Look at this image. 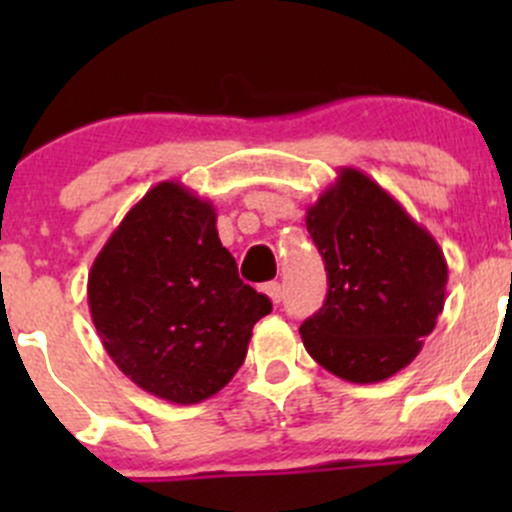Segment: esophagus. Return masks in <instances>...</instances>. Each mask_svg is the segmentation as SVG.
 <instances>
[{
    "mask_svg": "<svg viewBox=\"0 0 512 512\" xmlns=\"http://www.w3.org/2000/svg\"><path fill=\"white\" fill-rule=\"evenodd\" d=\"M262 292H265L267 297L272 299V304H277L282 299V285H280V282H267V285H262Z\"/></svg>",
    "mask_w": 512,
    "mask_h": 512,
    "instance_id": "1",
    "label": "esophagus"
}]
</instances>
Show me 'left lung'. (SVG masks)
I'll return each mask as SVG.
<instances>
[{"mask_svg": "<svg viewBox=\"0 0 512 512\" xmlns=\"http://www.w3.org/2000/svg\"><path fill=\"white\" fill-rule=\"evenodd\" d=\"M329 292L299 327L309 356L352 384H376L421 352L446 302L448 265L431 232L356 168L307 208Z\"/></svg>", "mask_w": 512, "mask_h": 512, "instance_id": "left-lung-1", "label": "left lung"}]
</instances>
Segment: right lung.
Masks as SVG:
<instances>
[{
  "mask_svg": "<svg viewBox=\"0 0 512 512\" xmlns=\"http://www.w3.org/2000/svg\"><path fill=\"white\" fill-rule=\"evenodd\" d=\"M218 213L178 180L153 185L89 272L103 349L136 386L178 406L218 394L242 366L272 302L237 275Z\"/></svg>",
  "mask_w": 512,
  "mask_h": 512,
  "instance_id": "1",
  "label": "right lung"
}]
</instances>
